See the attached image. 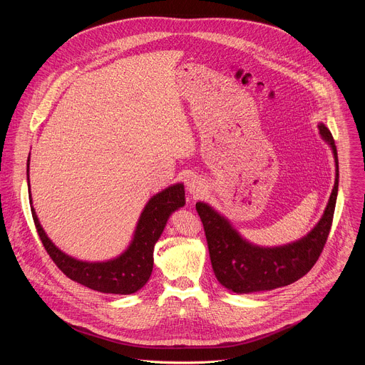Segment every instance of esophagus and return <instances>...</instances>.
<instances>
[{
    "instance_id": "obj_1",
    "label": "esophagus",
    "mask_w": 365,
    "mask_h": 365,
    "mask_svg": "<svg viewBox=\"0 0 365 365\" xmlns=\"http://www.w3.org/2000/svg\"><path fill=\"white\" fill-rule=\"evenodd\" d=\"M186 187H187L189 193L193 195V196H199V195H202L203 190H205L203 180H202L199 176H196V175H193V176H190V178L187 179Z\"/></svg>"
}]
</instances>
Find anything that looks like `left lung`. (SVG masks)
<instances>
[{
	"label": "left lung",
	"instance_id": "obj_1",
	"mask_svg": "<svg viewBox=\"0 0 365 365\" xmlns=\"http://www.w3.org/2000/svg\"><path fill=\"white\" fill-rule=\"evenodd\" d=\"M318 127L322 138L332 148L336 178L321 221L306 237L282 247H258L245 241L228 220L212 210L210 205L203 202L196 203L215 277L228 290L254 293L283 287L303 277L318 262L331 231L339 179L338 153L334 137L324 124Z\"/></svg>",
	"mask_w": 365,
	"mask_h": 365
}]
</instances>
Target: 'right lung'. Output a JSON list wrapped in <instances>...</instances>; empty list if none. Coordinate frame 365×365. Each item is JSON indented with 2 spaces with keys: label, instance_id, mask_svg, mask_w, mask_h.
Returning <instances> with one entry per match:
<instances>
[{
  "label": "right lung",
  "instance_id": "obj_1",
  "mask_svg": "<svg viewBox=\"0 0 365 365\" xmlns=\"http://www.w3.org/2000/svg\"><path fill=\"white\" fill-rule=\"evenodd\" d=\"M30 162V155H29ZM30 165V163H29ZM29 168V166H27ZM29 180V169H27ZM30 192V182H29ZM31 200V195L29 196ZM185 205L183 183H176L155 193L145 205L137 222L130 247L117 258L108 262H81L61 251L48 240L31 206V215L37 234L59 270L73 282L92 290L113 294H131L140 290L150 279L153 272L154 244L160 238L172 212Z\"/></svg>",
  "mask_w": 365,
  "mask_h": 365
}]
</instances>
